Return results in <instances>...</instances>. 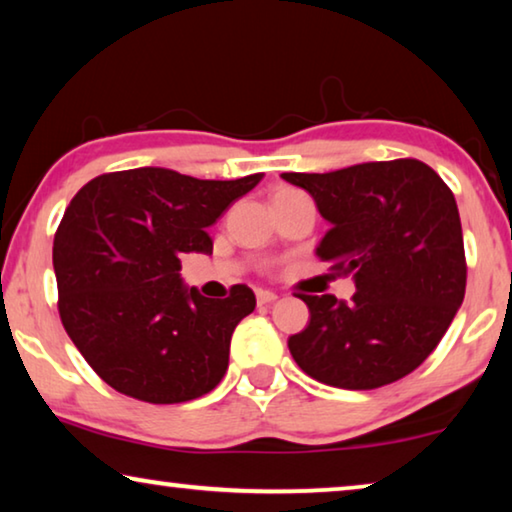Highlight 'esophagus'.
Listing matches in <instances>:
<instances>
[{"mask_svg":"<svg viewBox=\"0 0 512 512\" xmlns=\"http://www.w3.org/2000/svg\"><path fill=\"white\" fill-rule=\"evenodd\" d=\"M278 299V294L266 292V289H257V305H269Z\"/></svg>","mask_w":512,"mask_h":512,"instance_id":"1","label":"esophagus"}]
</instances>
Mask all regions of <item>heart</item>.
Listing matches in <instances>:
<instances>
[{
    "mask_svg": "<svg viewBox=\"0 0 512 512\" xmlns=\"http://www.w3.org/2000/svg\"><path fill=\"white\" fill-rule=\"evenodd\" d=\"M282 190H292V188H278V190H276V193H282Z\"/></svg>",
    "mask_w": 512,
    "mask_h": 512,
    "instance_id": "b5f03b06",
    "label": "heart"
}]
</instances>
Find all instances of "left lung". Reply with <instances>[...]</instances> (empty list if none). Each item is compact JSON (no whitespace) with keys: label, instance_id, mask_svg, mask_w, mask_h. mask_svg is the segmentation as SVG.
Instances as JSON below:
<instances>
[{"label":"left lung","instance_id":"1","mask_svg":"<svg viewBox=\"0 0 512 512\" xmlns=\"http://www.w3.org/2000/svg\"><path fill=\"white\" fill-rule=\"evenodd\" d=\"M282 179L308 190L331 223L317 257L356 282L352 301L299 294L310 324L287 340L294 361L347 391L407 377L444 338L467 287L453 190L416 158Z\"/></svg>","mask_w":512,"mask_h":512}]
</instances>
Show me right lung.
<instances>
[{
	"instance_id": "add662e5",
	"label": "right lung",
	"mask_w": 512,
	"mask_h": 512,
	"mask_svg": "<svg viewBox=\"0 0 512 512\" xmlns=\"http://www.w3.org/2000/svg\"><path fill=\"white\" fill-rule=\"evenodd\" d=\"M262 174L195 179L163 167L108 172L78 190L52 243L61 324L105 384L128 398L179 404L225 377L248 285L211 301L183 289L179 257L213 253L207 227Z\"/></svg>"
}]
</instances>
